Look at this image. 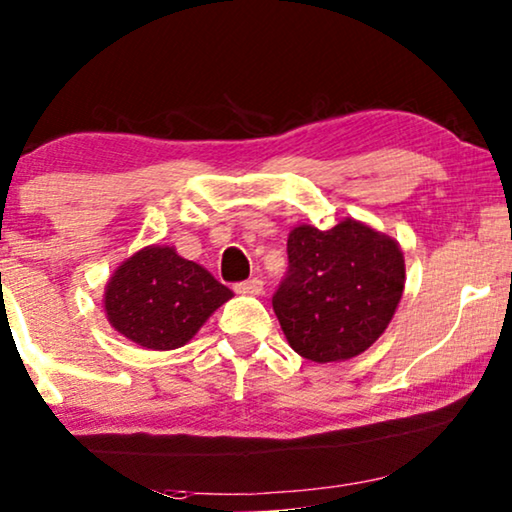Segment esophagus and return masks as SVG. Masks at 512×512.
Instances as JSON below:
<instances>
[{
    "mask_svg": "<svg viewBox=\"0 0 512 512\" xmlns=\"http://www.w3.org/2000/svg\"><path fill=\"white\" fill-rule=\"evenodd\" d=\"M236 292H239V294H262L264 292V280L262 278L243 280V283H236Z\"/></svg>",
    "mask_w": 512,
    "mask_h": 512,
    "instance_id": "34e87169",
    "label": "esophagus"
}]
</instances>
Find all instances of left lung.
<instances>
[{"label": "left lung", "mask_w": 512, "mask_h": 512, "mask_svg": "<svg viewBox=\"0 0 512 512\" xmlns=\"http://www.w3.org/2000/svg\"><path fill=\"white\" fill-rule=\"evenodd\" d=\"M287 259L271 304L294 352L341 362L383 336L406 283L397 241L352 218L325 232L299 225L287 236Z\"/></svg>", "instance_id": "obj_1"}]
</instances>
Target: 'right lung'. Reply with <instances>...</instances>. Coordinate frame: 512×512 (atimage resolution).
Wrapping results in <instances>:
<instances>
[{
  "label": "right lung",
  "mask_w": 512,
  "mask_h": 512,
  "mask_svg": "<svg viewBox=\"0 0 512 512\" xmlns=\"http://www.w3.org/2000/svg\"><path fill=\"white\" fill-rule=\"evenodd\" d=\"M229 299L232 290L201 264L171 246H148L115 269L104 311L111 327L141 348L176 350Z\"/></svg>",
  "instance_id": "right-lung-1"
}]
</instances>
